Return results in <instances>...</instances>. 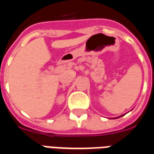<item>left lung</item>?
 <instances>
[{
	"mask_svg": "<svg viewBox=\"0 0 154 154\" xmlns=\"http://www.w3.org/2000/svg\"><path fill=\"white\" fill-rule=\"evenodd\" d=\"M124 116V115H122V116H119V117H121V116ZM119 117H116V118H114V119H117V118H119Z\"/></svg>",
	"mask_w": 154,
	"mask_h": 154,
	"instance_id": "8db88e82",
	"label": "left lung"
}]
</instances>
